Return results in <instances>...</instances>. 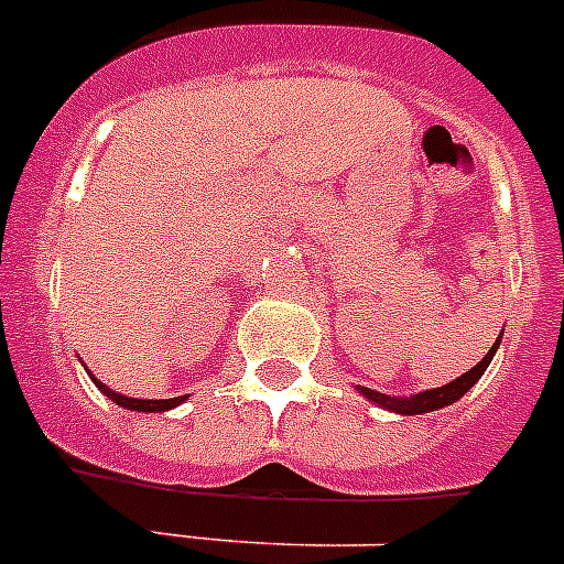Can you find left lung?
<instances>
[{
  "instance_id": "obj_1",
  "label": "left lung",
  "mask_w": 564,
  "mask_h": 564,
  "mask_svg": "<svg viewBox=\"0 0 564 564\" xmlns=\"http://www.w3.org/2000/svg\"><path fill=\"white\" fill-rule=\"evenodd\" d=\"M500 338H497L495 347L486 352V358H482L480 364H475L471 370L463 372V376L455 378L452 383H443V387H437V390L417 392V395H412V398H392V395H383V392L367 390V387H361V392L370 398L372 403H378V406H387V410L401 412V415H421V412L443 410V406H449V403H455L457 398L466 395V392L471 390L477 381H480V376L486 372V367L491 364V358H495L497 347H500Z\"/></svg>"
}]
</instances>
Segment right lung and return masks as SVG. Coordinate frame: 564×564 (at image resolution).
<instances>
[{
	"label": "right lung",
	"mask_w": 564,
	"mask_h": 564,
	"mask_svg": "<svg viewBox=\"0 0 564 564\" xmlns=\"http://www.w3.org/2000/svg\"><path fill=\"white\" fill-rule=\"evenodd\" d=\"M93 381H96V387L104 392V395L112 398V401L118 403V406H123V410L166 412V410H172V406H177V403H181V401H186V395H183V398H163V401H152V398H149V401H147V398H127V395H118V392H115V390H109L107 383H101V381H98V378H93Z\"/></svg>",
	"instance_id": "add662e5"
}]
</instances>
